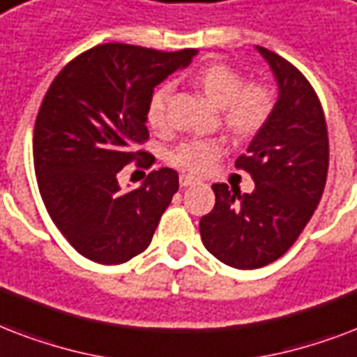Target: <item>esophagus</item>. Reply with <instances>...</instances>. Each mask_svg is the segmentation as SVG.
<instances>
[{
    "label": "esophagus",
    "mask_w": 357,
    "mask_h": 357,
    "mask_svg": "<svg viewBox=\"0 0 357 357\" xmlns=\"http://www.w3.org/2000/svg\"><path fill=\"white\" fill-rule=\"evenodd\" d=\"M178 182H181L182 188H186V186H192V184H195V182H197V178H193V176H190V175H181Z\"/></svg>",
    "instance_id": "1"
}]
</instances>
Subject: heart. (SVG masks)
I'll use <instances>...</instances> for the list:
<instances>
[{"label":"heart","instance_id":"1","mask_svg":"<svg viewBox=\"0 0 357 357\" xmlns=\"http://www.w3.org/2000/svg\"><path fill=\"white\" fill-rule=\"evenodd\" d=\"M193 85L216 104L222 112V123L236 137H251L259 134L273 112V95L264 84L245 82L242 73L225 63H212L203 66L195 76ZM164 89L154 93L149 104V124L153 128H164L165 119ZM225 153V145L214 137L190 139L181 143L169 154V162L178 169L192 175H203L210 171Z\"/></svg>","mask_w":357,"mask_h":357}]
</instances>
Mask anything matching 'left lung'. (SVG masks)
<instances>
[{"label":"left lung","instance_id":"obj_1","mask_svg":"<svg viewBox=\"0 0 357 357\" xmlns=\"http://www.w3.org/2000/svg\"><path fill=\"white\" fill-rule=\"evenodd\" d=\"M257 50L278 79L279 98L248 153L234 162L255 190L242 195L214 184L216 204L199 222L204 248L238 270L266 266L291 250L319 206L330 164L328 126L313 85L281 55Z\"/></svg>","mask_w":357,"mask_h":357}]
</instances>
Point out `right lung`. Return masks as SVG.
Masks as SVG:
<instances>
[{
    "instance_id": "obj_1",
    "label": "right lung",
    "mask_w": 357,
    "mask_h": 357,
    "mask_svg": "<svg viewBox=\"0 0 357 357\" xmlns=\"http://www.w3.org/2000/svg\"><path fill=\"white\" fill-rule=\"evenodd\" d=\"M195 54L98 44L66 63L46 91L33 132L38 192L55 227L85 259L123 264L151 244L178 173L153 171L132 192H121L117 175L130 162L154 164L153 154L135 151L149 139L154 87Z\"/></svg>"
}]
</instances>
